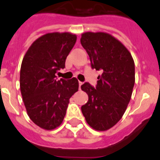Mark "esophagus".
<instances>
[{"instance_id": "obj_1", "label": "esophagus", "mask_w": 160, "mask_h": 160, "mask_svg": "<svg viewBox=\"0 0 160 160\" xmlns=\"http://www.w3.org/2000/svg\"><path fill=\"white\" fill-rule=\"evenodd\" d=\"M82 84H83V82H80V81H79V82H78V85H79V88H80V89H81V85H82Z\"/></svg>"}]
</instances>
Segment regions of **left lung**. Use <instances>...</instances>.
Returning <instances> with one entry per match:
<instances>
[{
	"label": "left lung",
	"instance_id": "1",
	"mask_svg": "<svg viewBox=\"0 0 160 160\" xmlns=\"http://www.w3.org/2000/svg\"><path fill=\"white\" fill-rule=\"evenodd\" d=\"M81 43L92 68L102 71L96 88L88 82L81 86L88 96L81 109L92 128L104 132L121 119L130 102L135 82L134 60L124 44L109 33L85 32Z\"/></svg>",
	"mask_w": 160,
	"mask_h": 160
}]
</instances>
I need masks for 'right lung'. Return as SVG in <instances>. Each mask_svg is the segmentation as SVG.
<instances>
[{"label":"right lung","instance_id":"add662e5","mask_svg":"<svg viewBox=\"0 0 160 160\" xmlns=\"http://www.w3.org/2000/svg\"><path fill=\"white\" fill-rule=\"evenodd\" d=\"M76 40V35L71 32L47 33L32 43L23 58L20 70L23 102L30 119L44 130L62 124L69 99L78 90L76 78H56Z\"/></svg>","mask_w":160,"mask_h":160}]
</instances>
